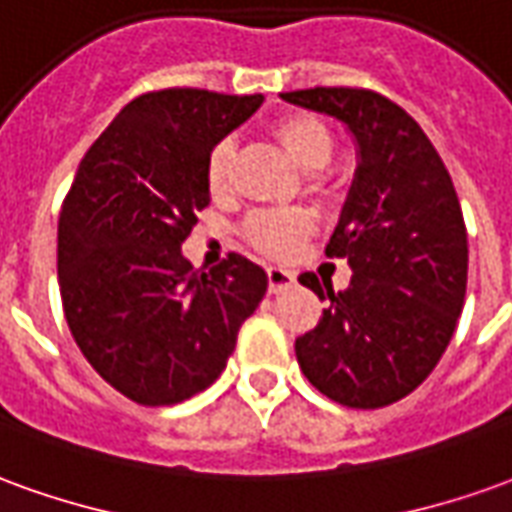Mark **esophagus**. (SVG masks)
Listing matches in <instances>:
<instances>
[{"label": "esophagus", "instance_id": "obj_1", "mask_svg": "<svg viewBox=\"0 0 512 512\" xmlns=\"http://www.w3.org/2000/svg\"><path fill=\"white\" fill-rule=\"evenodd\" d=\"M266 274H268V293L288 291L293 282H296V274H293V271H288V268L271 266Z\"/></svg>", "mask_w": 512, "mask_h": 512}]
</instances>
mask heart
I'll return each instance as SVG.
<instances>
[{
    "label": "heart",
    "mask_w": 512,
    "mask_h": 512,
    "mask_svg": "<svg viewBox=\"0 0 512 512\" xmlns=\"http://www.w3.org/2000/svg\"><path fill=\"white\" fill-rule=\"evenodd\" d=\"M271 135L291 155V160L307 174L321 171L330 163L335 138L330 127L310 113H288L271 124ZM235 146L221 141L210 149L205 160V185L213 199L230 194ZM310 232V219L299 210H260L246 221V238L271 257H288Z\"/></svg>",
    "instance_id": "1"
}]
</instances>
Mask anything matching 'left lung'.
I'll use <instances>...</instances> for the list:
<instances>
[{"mask_svg":"<svg viewBox=\"0 0 512 512\" xmlns=\"http://www.w3.org/2000/svg\"><path fill=\"white\" fill-rule=\"evenodd\" d=\"M285 102L341 121L357 171L327 255L346 257L352 282L296 338V360L332 402L374 410L430 377L452 341L468 280V238L452 177L430 138L391 99L363 88H307Z\"/></svg>","mask_w":512,"mask_h":512,"instance_id":"1","label":"left lung"}]
</instances>
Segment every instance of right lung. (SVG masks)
<instances>
[{"mask_svg":"<svg viewBox=\"0 0 512 512\" xmlns=\"http://www.w3.org/2000/svg\"><path fill=\"white\" fill-rule=\"evenodd\" d=\"M263 96L169 88L132 99L82 157L57 224V280L85 360L127 399L177 405L219 380L268 277L232 252L182 255L210 205L205 160Z\"/></svg>","mask_w":512,"mask_h":512,"instance_id":"right-lung-1","label":"right lung"}]
</instances>
